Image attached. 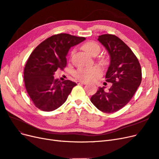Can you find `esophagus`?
<instances>
[{"instance_id":"1","label":"esophagus","mask_w":159,"mask_h":159,"mask_svg":"<svg viewBox=\"0 0 159 159\" xmlns=\"http://www.w3.org/2000/svg\"><path fill=\"white\" fill-rule=\"evenodd\" d=\"M77 83H78V84H87V82H85V81H78Z\"/></svg>"}]
</instances>
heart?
I'll return each instance as SVG.
<instances>
[{"instance_id":"heart-1","label":"heart","mask_w":159,"mask_h":159,"mask_svg":"<svg viewBox=\"0 0 159 159\" xmlns=\"http://www.w3.org/2000/svg\"><path fill=\"white\" fill-rule=\"evenodd\" d=\"M82 48L90 55L95 56L100 51V46L98 43L90 41L85 43ZM74 52H71V54ZM102 70L99 66H93L88 68H79L74 72V76L76 79L83 81H92L102 75Z\"/></svg>"}]
</instances>
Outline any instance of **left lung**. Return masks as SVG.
<instances>
[{
    "instance_id": "1",
    "label": "left lung",
    "mask_w": 159,
    "mask_h": 159,
    "mask_svg": "<svg viewBox=\"0 0 159 159\" xmlns=\"http://www.w3.org/2000/svg\"><path fill=\"white\" fill-rule=\"evenodd\" d=\"M98 40L110 55L105 78L112 85L108 91L99 88L90 100L102 111L114 113L125 106L135 93L141 83V68L137 56L117 36L107 34L99 36Z\"/></svg>"
}]
</instances>
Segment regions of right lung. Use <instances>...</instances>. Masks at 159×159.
Returning <instances> with one entry per match:
<instances>
[{
	"label": "right lung",
	"instance_id": "obj_1",
	"mask_svg": "<svg viewBox=\"0 0 159 159\" xmlns=\"http://www.w3.org/2000/svg\"><path fill=\"white\" fill-rule=\"evenodd\" d=\"M85 40L84 37L60 33L46 38L32 51L25 65L24 80L37 108L52 111L65 103L77 84L70 80L60 81L53 75L57 69L66 68V56L70 48Z\"/></svg>",
	"mask_w": 159,
	"mask_h": 159
}]
</instances>
